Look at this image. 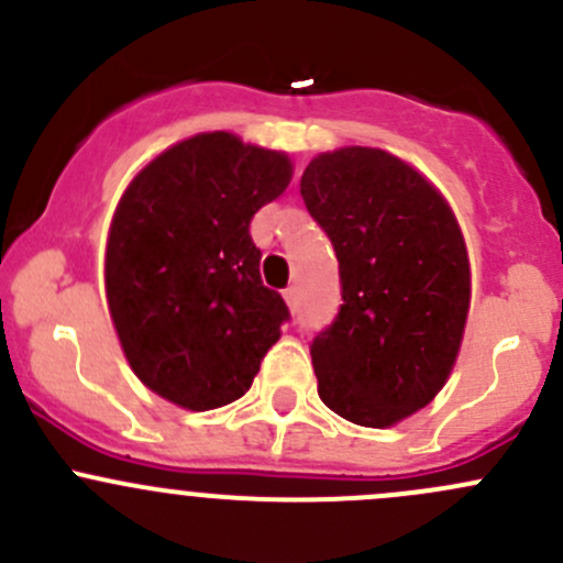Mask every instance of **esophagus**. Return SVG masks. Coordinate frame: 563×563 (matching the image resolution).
I'll return each mask as SVG.
<instances>
[{"instance_id":"obj_1","label":"esophagus","mask_w":563,"mask_h":563,"mask_svg":"<svg viewBox=\"0 0 563 563\" xmlns=\"http://www.w3.org/2000/svg\"><path fill=\"white\" fill-rule=\"evenodd\" d=\"M283 297H286L288 308H291V310L299 308V291H297V286H288L286 291H283Z\"/></svg>"}]
</instances>
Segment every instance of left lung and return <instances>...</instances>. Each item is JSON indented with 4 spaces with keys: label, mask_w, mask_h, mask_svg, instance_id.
Masks as SVG:
<instances>
[{
    "label": "left lung",
    "mask_w": 563,
    "mask_h": 563,
    "mask_svg": "<svg viewBox=\"0 0 563 563\" xmlns=\"http://www.w3.org/2000/svg\"><path fill=\"white\" fill-rule=\"evenodd\" d=\"M340 264L338 316L310 343L318 395L343 419L387 428L444 387L468 316V255L444 198L371 146L310 161L299 185Z\"/></svg>",
    "instance_id": "left-lung-1"
}]
</instances>
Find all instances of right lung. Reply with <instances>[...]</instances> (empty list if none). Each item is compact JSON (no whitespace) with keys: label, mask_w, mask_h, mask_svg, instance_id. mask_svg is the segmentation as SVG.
Masks as SVG:
<instances>
[{"label":"right lung","mask_w":563,"mask_h":563,"mask_svg":"<svg viewBox=\"0 0 563 563\" xmlns=\"http://www.w3.org/2000/svg\"><path fill=\"white\" fill-rule=\"evenodd\" d=\"M291 181L286 155L231 133L181 141L119 201L106 297L135 376L190 411L234 402L291 318L261 283L250 220Z\"/></svg>","instance_id":"add662e5"}]
</instances>
